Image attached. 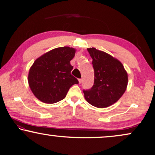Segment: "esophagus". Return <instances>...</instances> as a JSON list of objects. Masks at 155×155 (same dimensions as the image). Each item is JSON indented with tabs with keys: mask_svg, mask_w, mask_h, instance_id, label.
<instances>
[{
	"mask_svg": "<svg viewBox=\"0 0 155 155\" xmlns=\"http://www.w3.org/2000/svg\"><path fill=\"white\" fill-rule=\"evenodd\" d=\"M78 81H79V84H81V83H82V79H79V80H78Z\"/></svg>",
	"mask_w": 155,
	"mask_h": 155,
	"instance_id": "34e87169",
	"label": "esophagus"
}]
</instances>
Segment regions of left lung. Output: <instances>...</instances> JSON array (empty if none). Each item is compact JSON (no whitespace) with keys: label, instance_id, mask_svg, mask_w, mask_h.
<instances>
[{"label":"left lung","instance_id":"left-lung-1","mask_svg":"<svg viewBox=\"0 0 155 155\" xmlns=\"http://www.w3.org/2000/svg\"><path fill=\"white\" fill-rule=\"evenodd\" d=\"M87 50L93 59L94 81L91 89L83 91L84 97L96 107H109L125 92L128 84L127 72L121 62L109 54L94 48Z\"/></svg>","mask_w":155,"mask_h":155}]
</instances>
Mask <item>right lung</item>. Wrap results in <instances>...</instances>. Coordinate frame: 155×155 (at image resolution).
<instances>
[{
    "instance_id": "obj_1",
    "label": "right lung",
    "mask_w": 155,
    "mask_h": 155,
    "mask_svg": "<svg viewBox=\"0 0 155 155\" xmlns=\"http://www.w3.org/2000/svg\"><path fill=\"white\" fill-rule=\"evenodd\" d=\"M76 50L67 46L53 49L35 60L30 68L28 82L34 95L45 104H54L67 95L78 80L71 74L70 61Z\"/></svg>"
}]
</instances>
